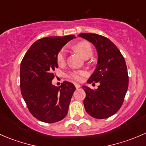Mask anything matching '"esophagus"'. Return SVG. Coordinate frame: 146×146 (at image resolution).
I'll return each instance as SVG.
<instances>
[{
	"instance_id": "esophagus-1",
	"label": "esophagus",
	"mask_w": 146,
	"mask_h": 146,
	"mask_svg": "<svg viewBox=\"0 0 146 146\" xmlns=\"http://www.w3.org/2000/svg\"><path fill=\"white\" fill-rule=\"evenodd\" d=\"M75 87H76V89H78V88H80V85H79V84L76 83V84H75Z\"/></svg>"
}]
</instances>
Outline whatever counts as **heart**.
<instances>
[{
	"mask_svg": "<svg viewBox=\"0 0 146 146\" xmlns=\"http://www.w3.org/2000/svg\"><path fill=\"white\" fill-rule=\"evenodd\" d=\"M74 49L79 53L84 58H89L92 54V48L90 44L86 41L78 42L77 44L74 46ZM66 53L67 51L65 48H61L56 55V62L60 66L64 65L66 62ZM86 76V73L82 70H76L68 73L67 77L69 79L75 81H81L82 77Z\"/></svg>",
	"mask_w": 146,
	"mask_h": 146,
	"instance_id": "b5f03b06",
	"label": "heart"
}]
</instances>
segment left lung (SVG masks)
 <instances>
[{
    "mask_svg": "<svg viewBox=\"0 0 146 146\" xmlns=\"http://www.w3.org/2000/svg\"><path fill=\"white\" fill-rule=\"evenodd\" d=\"M96 48L98 61L88 83L100 82L95 90L82 86L86 96L83 101L85 111L95 119H106L119 111L129 86V76L123 56L108 38L92 33L78 35ZM95 84V83H94Z\"/></svg>",
    "mask_w": 146,
    "mask_h": 146,
    "instance_id": "left-lung-1",
    "label": "left lung"
}]
</instances>
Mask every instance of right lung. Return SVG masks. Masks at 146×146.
Instances as JSON below:
<instances>
[{
    "label": "right lung",
    "instance_id": "obj_1",
    "mask_svg": "<svg viewBox=\"0 0 146 146\" xmlns=\"http://www.w3.org/2000/svg\"><path fill=\"white\" fill-rule=\"evenodd\" d=\"M75 35L48 36L36 41L28 49L20 65L21 94L31 114L45 123L62 120L67 114L74 85L64 81L53 85L58 68L56 55Z\"/></svg>",
    "mask_w": 146,
    "mask_h": 146
}]
</instances>
